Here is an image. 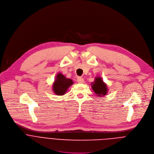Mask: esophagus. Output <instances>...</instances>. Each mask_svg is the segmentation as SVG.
Masks as SVG:
<instances>
[{
	"label": "esophagus",
	"mask_w": 154,
	"mask_h": 154,
	"mask_svg": "<svg viewBox=\"0 0 154 154\" xmlns=\"http://www.w3.org/2000/svg\"><path fill=\"white\" fill-rule=\"evenodd\" d=\"M77 82H78V83L82 84V83H84V79L82 78L78 77V78H77Z\"/></svg>",
	"instance_id": "obj_1"
}]
</instances>
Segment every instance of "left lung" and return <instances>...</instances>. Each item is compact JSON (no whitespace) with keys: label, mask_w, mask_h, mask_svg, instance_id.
Instances as JSON below:
<instances>
[{"label":"left lung","mask_w":154,"mask_h":154,"mask_svg":"<svg viewBox=\"0 0 154 154\" xmlns=\"http://www.w3.org/2000/svg\"><path fill=\"white\" fill-rule=\"evenodd\" d=\"M91 88L98 97L105 96L108 91L106 84L103 81L101 77H96L95 81L91 83Z\"/></svg>","instance_id":"obj_1"}]
</instances>
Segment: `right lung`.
Wrapping results in <instances>:
<instances>
[{"mask_svg":"<svg viewBox=\"0 0 154 154\" xmlns=\"http://www.w3.org/2000/svg\"><path fill=\"white\" fill-rule=\"evenodd\" d=\"M72 84H73V81L71 79L67 78L64 75L59 73L53 84V92L57 95H63Z\"/></svg>","mask_w":154,"mask_h":154,"instance_id":"1","label":"right lung"}]
</instances>
